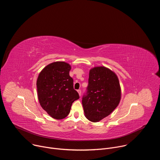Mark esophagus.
<instances>
[{
	"instance_id": "obj_1",
	"label": "esophagus",
	"mask_w": 160,
	"mask_h": 160,
	"mask_svg": "<svg viewBox=\"0 0 160 160\" xmlns=\"http://www.w3.org/2000/svg\"><path fill=\"white\" fill-rule=\"evenodd\" d=\"M77 92H78L79 96H81V95H82V90H81L80 89H79V90H77Z\"/></svg>"
}]
</instances>
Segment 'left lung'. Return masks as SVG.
I'll return each instance as SVG.
<instances>
[{
    "mask_svg": "<svg viewBox=\"0 0 160 160\" xmlns=\"http://www.w3.org/2000/svg\"><path fill=\"white\" fill-rule=\"evenodd\" d=\"M121 89L116 74L108 68L100 66L91 69L82 105L86 118L97 122L108 117L118 105Z\"/></svg>",
    "mask_w": 160,
    "mask_h": 160,
    "instance_id": "left-lung-1",
    "label": "left lung"
}]
</instances>
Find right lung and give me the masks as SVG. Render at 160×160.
Segmentation results:
<instances>
[{
	"label": "right lung",
	"mask_w": 160,
	"mask_h": 160,
	"mask_svg": "<svg viewBox=\"0 0 160 160\" xmlns=\"http://www.w3.org/2000/svg\"><path fill=\"white\" fill-rule=\"evenodd\" d=\"M70 70L69 64L54 62L45 66L37 78L39 102L54 119L66 117L73 102L80 98L73 88V80L69 75Z\"/></svg>",
	"instance_id": "right-lung-1"
}]
</instances>
